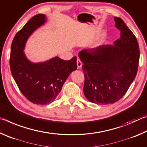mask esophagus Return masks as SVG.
Returning a JSON list of instances; mask_svg holds the SVG:
<instances>
[{
	"mask_svg": "<svg viewBox=\"0 0 147 147\" xmlns=\"http://www.w3.org/2000/svg\"><path fill=\"white\" fill-rule=\"evenodd\" d=\"M76 63H77V67H78V69L82 68V61H80V59H78V58L77 59Z\"/></svg>",
	"mask_w": 147,
	"mask_h": 147,
	"instance_id": "34e87169",
	"label": "esophagus"
}]
</instances>
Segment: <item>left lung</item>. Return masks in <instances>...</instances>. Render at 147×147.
Wrapping results in <instances>:
<instances>
[{
	"label": "left lung",
	"instance_id": "1",
	"mask_svg": "<svg viewBox=\"0 0 147 147\" xmlns=\"http://www.w3.org/2000/svg\"><path fill=\"white\" fill-rule=\"evenodd\" d=\"M120 38L113 45L79 52L85 76L84 93L92 103L109 104L125 94L138 71L139 59L137 39L124 22L114 17Z\"/></svg>",
	"mask_w": 147,
	"mask_h": 147
}]
</instances>
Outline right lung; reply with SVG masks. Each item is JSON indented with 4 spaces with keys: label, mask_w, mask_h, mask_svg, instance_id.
I'll use <instances>...</instances> for the list:
<instances>
[{
    "label": "right lung",
    "mask_w": 147,
    "mask_h": 147,
    "mask_svg": "<svg viewBox=\"0 0 147 147\" xmlns=\"http://www.w3.org/2000/svg\"><path fill=\"white\" fill-rule=\"evenodd\" d=\"M47 22L44 14L36 15L17 32L12 41L9 65L11 74L24 96L32 102L45 105L53 102L72 72L76 70V57L63 60L55 56L34 63L24 50L30 36Z\"/></svg>",
    "instance_id": "add662e5"
}]
</instances>
